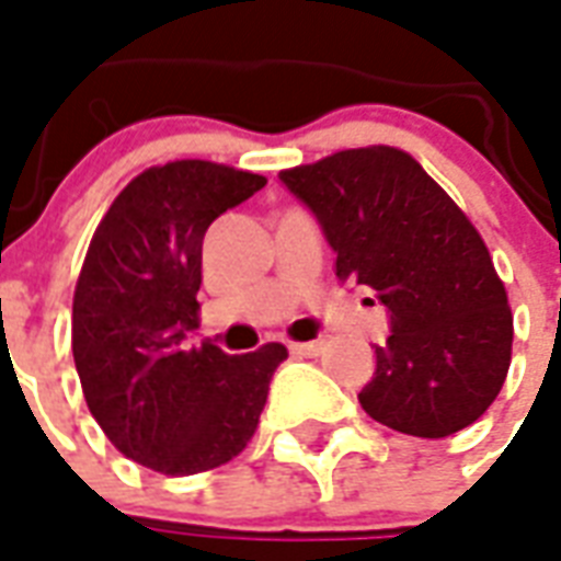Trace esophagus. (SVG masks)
I'll return each mask as SVG.
<instances>
[{
	"mask_svg": "<svg viewBox=\"0 0 561 561\" xmlns=\"http://www.w3.org/2000/svg\"><path fill=\"white\" fill-rule=\"evenodd\" d=\"M291 347L294 356H306V359H312V356H318L323 351V342H294L288 344Z\"/></svg>",
	"mask_w": 561,
	"mask_h": 561,
	"instance_id": "34e87169",
	"label": "esophagus"
}]
</instances>
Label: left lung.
<instances>
[{
    "instance_id": "left-lung-1",
    "label": "left lung",
    "mask_w": 561,
    "mask_h": 561,
    "mask_svg": "<svg viewBox=\"0 0 561 561\" xmlns=\"http://www.w3.org/2000/svg\"><path fill=\"white\" fill-rule=\"evenodd\" d=\"M321 222L335 276L377 291L389 339L359 404L380 425L439 439L500 396L512 363V309L491 252L410 153L371 145L279 172Z\"/></svg>"
}]
</instances>
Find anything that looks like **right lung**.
Wrapping results in <instances>:
<instances>
[{"label":"right lung","mask_w":561,"mask_h":561,"mask_svg":"<svg viewBox=\"0 0 561 561\" xmlns=\"http://www.w3.org/2000/svg\"><path fill=\"white\" fill-rule=\"evenodd\" d=\"M267 178L175 160L133 178L91 238L73 291V363L91 416L124 458L193 476L247 449L285 344L186 347L210 222Z\"/></svg>","instance_id":"1"}]
</instances>
